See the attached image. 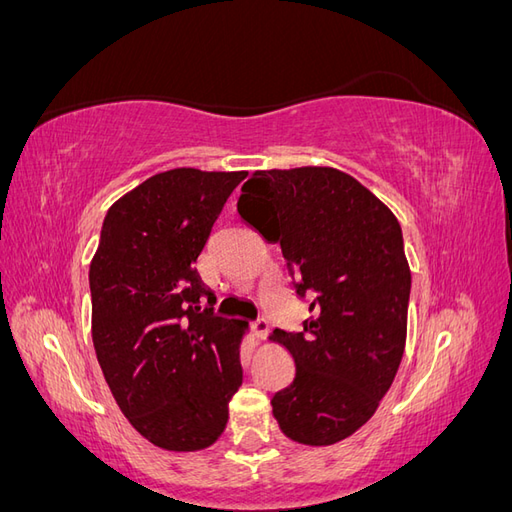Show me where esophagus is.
Returning <instances> with one entry per match:
<instances>
[{"mask_svg": "<svg viewBox=\"0 0 512 512\" xmlns=\"http://www.w3.org/2000/svg\"><path fill=\"white\" fill-rule=\"evenodd\" d=\"M252 333H254V337H258V339L265 337V335L269 333V322H267V318H256V320L252 322Z\"/></svg>", "mask_w": 512, "mask_h": 512, "instance_id": "34e87169", "label": "esophagus"}]
</instances>
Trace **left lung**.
<instances>
[{
    "mask_svg": "<svg viewBox=\"0 0 512 512\" xmlns=\"http://www.w3.org/2000/svg\"><path fill=\"white\" fill-rule=\"evenodd\" d=\"M237 211L280 243L312 312L299 333L271 335L297 367L271 399L275 421L294 442L335 444L374 416L404 356L410 267L401 226L365 185L329 166L256 170Z\"/></svg>",
    "mask_w": 512,
    "mask_h": 512,
    "instance_id": "1",
    "label": "left lung"
}]
</instances>
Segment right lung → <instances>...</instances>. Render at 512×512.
<instances>
[{
    "label": "right lung",
    "mask_w": 512,
    "mask_h": 512,
    "mask_svg": "<svg viewBox=\"0 0 512 512\" xmlns=\"http://www.w3.org/2000/svg\"><path fill=\"white\" fill-rule=\"evenodd\" d=\"M245 177L198 168L149 177L108 209L91 260V337L104 380L132 427L166 451L218 440L243 382V327L200 307L211 290L194 262Z\"/></svg>",
    "instance_id": "1"
}]
</instances>
